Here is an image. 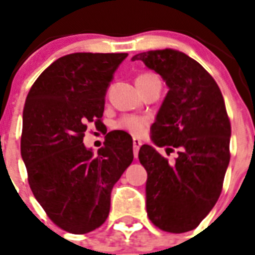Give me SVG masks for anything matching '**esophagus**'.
I'll return each mask as SVG.
<instances>
[{
	"label": "esophagus",
	"mask_w": 255,
	"mask_h": 255,
	"mask_svg": "<svg viewBox=\"0 0 255 255\" xmlns=\"http://www.w3.org/2000/svg\"><path fill=\"white\" fill-rule=\"evenodd\" d=\"M141 145V141L139 139H132V149H134V157L136 158L138 157V153H139V148Z\"/></svg>",
	"instance_id": "obj_1"
}]
</instances>
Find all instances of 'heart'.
I'll return each mask as SVG.
<instances>
[{
  "label": "heart",
  "instance_id": "heart-1",
  "mask_svg": "<svg viewBox=\"0 0 255 255\" xmlns=\"http://www.w3.org/2000/svg\"><path fill=\"white\" fill-rule=\"evenodd\" d=\"M150 74H145L141 76H149ZM139 76V78H141ZM148 125H149V120L144 116H136V115H128V116L121 117L120 120H117L115 124V128L119 130H124V131L129 132V134L134 135V136H140L145 132Z\"/></svg>",
  "mask_w": 255,
  "mask_h": 255
}]
</instances>
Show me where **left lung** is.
<instances>
[{
	"label": "left lung",
	"instance_id": "1",
	"mask_svg": "<svg viewBox=\"0 0 255 255\" xmlns=\"http://www.w3.org/2000/svg\"><path fill=\"white\" fill-rule=\"evenodd\" d=\"M131 60L143 61L166 82L150 138L157 147L177 149L170 163L152 145L140 147L148 217L163 231L186 233L208 215L222 190L231 136L224 97L215 79L184 52L155 49Z\"/></svg>",
	"mask_w": 255,
	"mask_h": 255
}]
</instances>
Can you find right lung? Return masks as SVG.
Returning a JSON list of instances; mask_svg holds the SVG:
<instances>
[{
  "instance_id": "add662e5",
  "label": "right lung",
  "mask_w": 255,
  "mask_h": 255,
  "mask_svg": "<svg viewBox=\"0 0 255 255\" xmlns=\"http://www.w3.org/2000/svg\"><path fill=\"white\" fill-rule=\"evenodd\" d=\"M128 53L76 52L49 65L22 112L21 158L38 203L58 227L93 231L106 221L115 182L132 162V139L108 132L97 154L83 143L89 123L102 126L105 97Z\"/></svg>"
}]
</instances>
